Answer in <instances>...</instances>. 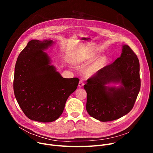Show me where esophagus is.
I'll list each match as a JSON object with an SVG mask.
<instances>
[{
  "mask_svg": "<svg viewBox=\"0 0 153 153\" xmlns=\"http://www.w3.org/2000/svg\"><path fill=\"white\" fill-rule=\"evenodd\" d=\"M84 85V82L82 81H79V87H82Z\"/></svg>",
  "mask_w": 153,
  "mask_h": 153,
  "instance_id": "esophagus-1",
  "label": "esophagus"
}]
</instances>
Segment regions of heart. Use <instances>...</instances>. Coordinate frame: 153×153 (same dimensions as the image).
Returning a JSON list of instances; mask_svg holds the SVG:
<instances>
[{
	"label": "heart",
	"instance_id": "1",
	"mask_svg": "<svg viewBox=\"0 0 153 153\" xmlns=\"http://www.w3.org/2000/svg\"><path fill=\"white\" fill-rule=\"evenodd\" d=\"M104 61H105V58L102 57L100 58L98 61H95L85 67L84 69L85 75L88 77H91L94 76L96 73H97L102 68V66Z\"/></svg>",
	"mask_w": 153,
	"mask_h": 153
}]
</instances>
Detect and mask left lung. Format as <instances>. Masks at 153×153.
<instances>
[{
  "instance_id": "8db88e82",
  "label": "left lung",
  "mask_w": 153,
  "mask_h": 153,
  "mask_svg": "<svg viewBox=\"0 0 153 153\" xmlns=\"http://www.w3.org/2000/svg\"><path fill=\"white\" fill-rule=\"evenodd\" d=\"M120 83L118 87L109 86ZM140 62L129 46L113 63L102 68L84 85L86 110L100 122H110L126 115L133 108L140 90Z\"/></svg>"
}]
</instances>
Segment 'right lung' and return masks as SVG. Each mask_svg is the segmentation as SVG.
I'll return each mask as SVG.
<instances>
[{"label":"right lung","mask_w":153,"mask_h":153,"mask_svg":"<svg viewBox=\"0 0 153 153\" xmlns=\"http://www.w3.org/2000/svg\"><path fill=\"white\" fill-rule=\"evenodd\" d=\"M51 39H33L21 51L16 62L13 91L19 105L30 120L52 122L63 112L69 95L79 80L64 78L43 51L52 46Z\"/></svg>","instance_id":"obj_1"}]
</instances>
